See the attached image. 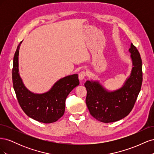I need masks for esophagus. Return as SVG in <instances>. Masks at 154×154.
<instances>
[{
  "label": "esophagus",
  "instance_id": "1",
  "mask_svg": "<svg viewBox=\"0 0 154 154\" xmlns=\"http://www.w3.org/2000/svg\"><path fill=\"white\" fill-rule=\"evenodd\" d=\"M86 75L87 74L85 71H82L81 72L79 73V80H80V82H82L83 80H84Z\"/></svg>",
  "mask_w": 154,
  "mask_h": 154
}]
</instances>
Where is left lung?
<instances>
[{
    "mask_svg": "<svg viewBox=\"0 0 154 154\" xmlns=\"http://www.w3.org/2000/svg\"><path fill=\"white\" fill-rule=\"evenodd\" d=\"M128 51L132 62L130 76L122 87L110 91L97 80L85 83L86 104L90 114L103 123H112L127 116L132 110L143 82L142 60L138 50L131 44Z\"/></svg>",
    "mask_w": 154,
    "mask_h": 154,
    "instance_id": "obj_1",
    "label": "left lung"
}]
</instances>
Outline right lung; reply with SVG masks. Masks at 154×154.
Wrapping results in <instances>:
<instances>
[{"label":"right lung","instance_id":"obj_1","mask_svg":"<svg viewBox=\"0 0 154 154\" xmlns=\"http://www.w3.org/2000/svg\"><path fill=\"white\" fill-rule=\"evenodd\" d=\"M18 44L13 58V85L18 103L29 118L44 123H54L63 115L66 100L73 88L80 84L77 74L60 79L50 89L42 94L27 89L20 76L18 68Z\"/></svg>","mask_w":154,"mask_h":154}]
</instances>
